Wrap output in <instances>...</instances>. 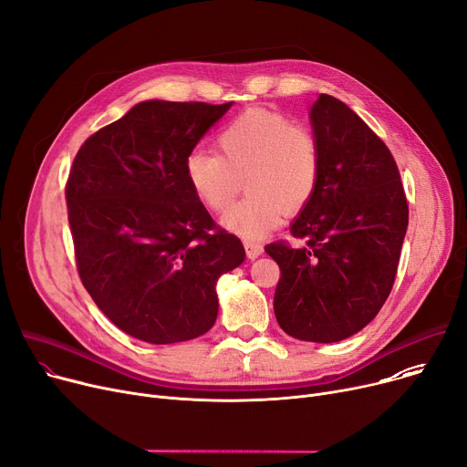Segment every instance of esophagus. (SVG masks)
Returning <instances> with one entry per match:
<instances>
[{
	"instance_id": "34e87169",
	"label": "esophagus",
	"mask_w": 467,
	"mask_h": 467,
	"mask_svg": "<svg viewBox=\"0 0 467 467\" xmlns=\"http://www.w3.org/2000/svg\"><path fill=\"white\" fill-rule=\"evenodd\" d=\"M244 247H245V255L247 259H257L259 255H263L265 247L261 242H254V240H245L244 242Z\"/></svg>"
}]
</instances>
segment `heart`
I'll return each mask as SVG.
<instances>
[{"label": "heart", "mask_w": 467, "mask_h": 467, "mask_svg": "<svg viewBox=\"0 0 467 467\" xmlns=\"http://www.w3.org/2000/svg\"><path fill=\"white\" fill-rule=\"evenodd\" d=\"M220 153L193 150L185 176L210 212H225L245 182L247 195L223 215V227L261 238L314 199L323 171L316 133L287 114L254 107L240 112L215 137Z\"/></svg>", "instance_id": "heart-1"}]
</instances>
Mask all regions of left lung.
<instances>
[{
  "label": "left lung",
  "instance_id": "obj_1",
  "mask_svg": "<svg viewBox=\"0 0 467 467\" xmlns=\"http://www.w3.org/2000/svg\"><path fill=\"white\" fill-rule=\"evenodd\" d=\"M321 146L319 188L291 234L265 252L277 263L275 319L289 336L332 344L374 319L396 279L410 206L387 144L346 103L327 96L312 107Z\"/></svg>",
  "mask_w": 467,
  "mask_h": 467
}]
</instances>
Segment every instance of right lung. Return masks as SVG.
<instances>
[{"label": "right lung", "mask_w": 467, "mask_h": 467, "mask_svg": "<svg viewBox=\"0 0 467 467\" xmlns=\"http://www.w3.org/2000/svg\"><path fill=\"white\" fill-rule=\"evenodd\" d=\"M233 103L144 101L84 140L66 183L80 282L148 344L212 328L215 284L245 259L195 197L185 160Z\"/></svg>", "instance_id": "add662e5"}]
</instances>
